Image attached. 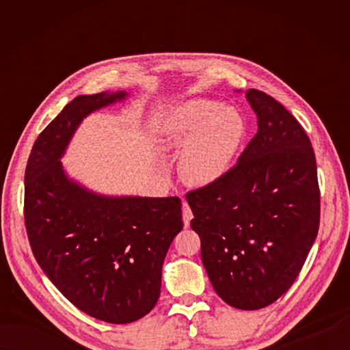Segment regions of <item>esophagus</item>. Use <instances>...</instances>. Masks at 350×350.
<instances>
[{"instance_id": "34e87169", "label": "esophagus", "mask_w": 350, "mask_h": 350, "mask_svg": "<svg viewBox=\"0 0 350 350\" xmlns=\"http://www.w3.org/2000/svg\"><path fill=\"white\" fill-rule=\"evenodd\" d=\"M182 212H183V224H185V227H189L191 219H192V212H191V207L187 202H183Z\"/></svg>"}]
</instances>
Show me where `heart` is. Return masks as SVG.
Masks as SVG:
<instances>
[{"label":"heart","mask_w":350,"mask_h":350,"mask_svg":"<svg viewBox=\"0 0 350 350\" xmlns=\"http://www.w3.org/2000/svg\"><path fill=\"white\" fill-rule=\"evenodd\" d=\"M241 111L209 99H191L170 111L161 126V144L180 153L179 171L191 187H211L226 177L243 141Z\"/></svg>","instance_id":"1"}]
</instances>
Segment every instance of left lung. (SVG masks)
<instances>
[{
	"instance_id": "obj_1",
	"label": "left lung",
	"mask_w": 350,
	"mask_h": 350,
	"mask_svg": "<svg viewBox=\"0 0 350 350\" xmlns=\"http://www.w3.org/2000/svg\"><path fill=\"white\" fill-rule=\"evenodd\" d=\"M257 133L218 183L187 194L202 260L219 298L271 306L298 277L321 222L314 150L298 120L260 90L245 93Z\"/></svg>"
}]
</instances>
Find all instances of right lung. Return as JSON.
Returning a JSON list of instances; mask_svg holds the SVG:
<instances>
[{
    "label": "right lung",
    "mask_w": 350,
    "mask_h": 350,
    "mask_svg": "<svg viewBox=\"0 0 350 350\" xmlns=\"http://www.w3.org/2000/svg\"><path fill=\"white\" fill-rule=\"evenodd\" d=\"M126 92L81 94L37 137L25 168L24 217L37 263L73 306L131 323L156 306L162 263L183 228L177 197H108L64 173L62 156L93 111Z\"/></svg>",
    "instance_id": "1"
}]
</instances>
